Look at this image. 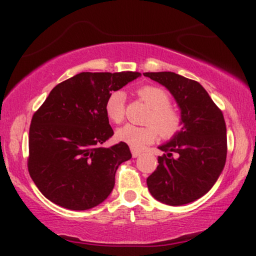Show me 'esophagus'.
Instances as JSON below:
<instances>
[{
    "mask_svg": "<svg viewBox=\"0 0 256 256\" xmlns=\"http://www.w3.org/2000/svg\"><path fill=\"white\" fill-rule=\"evenodd\" d=\"M132 155L134 158H136V157H138L140 155H141V152H140V150H136V149H132Z\"/></svg>",
    "mask_w": 256,
    "mask_h": 256,
    "instance_id": "1",
    "label": "esophagus"
}]
</instances>
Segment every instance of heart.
Instances as JSON below:
<instances>
[{"label":"heart","instance_id":"heart-1","mask_svg":"<svg viewBox=\"0 0 256 256\" xmlns=\"http://www.w3.org/2000/svg\"><path fill=\"white\" fill-rule=\"evenodd\" d=\"M138 96L152 108L146 122L156 125L163 138H172L180 130L183 126L182 116L177 110L170 107V98L166 90L156 86H143L138 88ZM124 101L126 96L121 90H115L107 98L104 112L108 118L114 124H120L124 121ZM156 128L152 124L146 127L126 124L118 129L116 138L132 146V149H142L143 146L150 144L156 140L158 132Z\"/></svg>","mask_w":256,"mask_h":256}]
</instances>
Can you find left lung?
I'll list each match as a JSON object with an SVG mask.
<instances>
[{
	"instance_id": "left-lung-1",
	"label": "left lung",
	"mask_w": 256,
	"mask_h": 256,
	"mask_svg": "<svg viewBox=\"0 0 256 256\" xmlns=\"http://www.w3.org/2000/svg\"><path fill=\"white\" fill-rule=\"evenodd\" d=\"M171 93L180 110V130L158 146L157 169L146 178L156 200L180 206L211 190L226 162V124L222 110L200 84L174 72H146ZM174 154V156L172 155Z\"/></svg>"
}]
</instances>
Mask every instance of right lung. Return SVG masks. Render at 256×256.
<instances>
[{"mask_svg": "<svg viewBox=\"0 0 256 256\" xmlns=\"http://www.w3.org/2000/svg\"><path fill=\"white\" fill-rule=\"evenodd\" d=\"M138 76L130 71L82 72L58 84L34 114L28 169L48 200L85 211L108 198L118 166L132 152L124 142L100 146L114 134L104 104Z\"/></svg>", "mask_w": 256, "mask_h": 256, "instance_id": "right-lung-1", "label": "right lung"}]
</instances>
